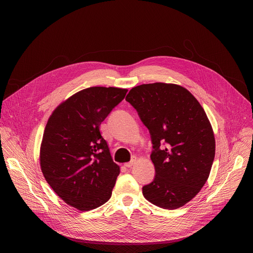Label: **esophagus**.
<instances>
[{
	"label": "esophagus",
	"instance_id": "obj_1",
	"mask_svg": "<svg viewBox=\"0 0 253 253\" xmlns=\"http://www.w3.org/2000/svg\"><path fill=\"white\" fill-rule=\"evenodd\" d=\"M135 162H136V158H133V159H132V160H131L130 162H128V163H125V166H126L127 168H130V167H132V166H133V165L135 164Z\"/></svg>",
	"mask_w": 253,
	"mask_h": 253
}]
</instances>
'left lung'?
<instances>
[{
	"label": "left lung",
	"mask_w": 253,
	"mask_h": 253,
	"mask_svg": "<svg viewBox=\"0 0 253 253\" xmlns=\"http://www.w3.org/2000/svg\"><path fill=\"white\" fill-rule=\"evenodd\" d=\"M126 100L150 131L154 180L142 194L154 205L176 209L208 179L215 156L213 130L201 104L185 88L166 83L132 88Z\"/></svg>",
	"instance_id": "8db88e82"
}]
</instances>
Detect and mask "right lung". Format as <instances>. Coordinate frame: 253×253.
Segmentation results:
<instances>
[{
    "mask_svg": "<svg viewBox=\"0 0 253 253\" xmlns=\"http://www.w3.org/2000/svg\"><path fill=\"white\" fill-rule=\"evenodd\" d=\"M127 89L90 87L61 102L50 116L40 149V164L50 187L78 210L109 201L120 167L113 161L99 126Z\"/></svg>",
    "mask_w": 253,
    "mask_h": 253,
    "instance_id": "1",
    "label": "right lung"
}]
</instances>
